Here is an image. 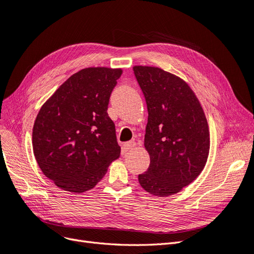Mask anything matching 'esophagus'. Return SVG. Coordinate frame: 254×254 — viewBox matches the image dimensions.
Masks as SVG:
<instances>
[{
  "label": "esophagus",
  "mask_w": 254,
  "mask_h": 254,
  "mask_svg": "<svg viewBox=\"0 0 254 254\" xmlns=\"http://www.w3.org/2000/svg\"><path fill=\"white\" fill-rule=\"evenodd\" d=\"M135 145H136V144H135L134 141H129V142H127V143L122 145V150H123V152H127V151H129L130 149H132L133 147H135Z\"/></svg>",
  "instance_id": "1"
}]
</instances>
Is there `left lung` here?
<instances>
[{
  "label": "left lung",
  "mask_w": 254,
  "mask_h": 254,
  "mask_svg": "<svg viewBox=\"0 0 254 254\" xmlns=\"http://www.w3.org/2000/svg\"><path fill=\"white\" fill-rule=\"evenodd\" d=\"M148 110L145 148L150 155L141 186L167 196L193 182L204 169L210 148L202 106L186 82L157 67L134 66Z\"/></svg>",
  "instance_id": "left-lung-1"
}]
</instances>
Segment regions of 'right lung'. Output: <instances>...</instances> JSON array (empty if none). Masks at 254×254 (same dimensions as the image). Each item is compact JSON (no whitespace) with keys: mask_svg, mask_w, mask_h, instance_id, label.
I'll return each mask as SVG.
<instances>
[{"mask_svg":"<svg viewBox=\"0 0 254 254\" xmlns=\"http://www.w3.org/2000/svg\"><path fill=\"white\" fill-rule=\"evenodd\" d=\"M121 74L122 69H82L40 109L32 129L33 153L43 173L61 189H92L120 156L107 108Z\"/></svg>","mask_w":254,"mask_h":254,"instance_id":"add662e5","label":"right lung"}]
</instances>
